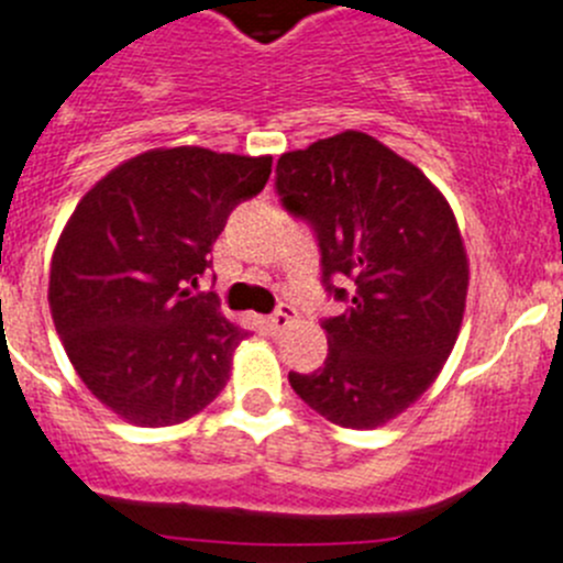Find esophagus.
Instances as JSON below:
<instances>
[{
    "instance_id": "esophagus-1",
    "label": "esophagus",
    "mask_w": 563,
    "mask_h": 563,
    "mask_svg": "<svg viewBox=\"0 0 563 563\" xmlns=\"http://www.w3.org/2000/svg\"><path fill=\"white\" fill-rule=\"evenodd\" d=\"M294 319H297V313H294L291 306H280L275 313H272L269 319H266V324H269L275 333H283V330H288L294 324Z\"/></svg>"
}]
</instances>
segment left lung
Returning <instances> with one entry per match:
<instances>
[{"instance_id": "left-lung-1", "label": "left lung", "mask_w": 563, "mask_h": 563, "mask_svg": "<svg viewBox=\"0 0 563 563\" xmlns=\"http://www.w3.org/2000/svg\"><path fill=\"white\" fill-rule=\"evenodd\" d=\"M277 191L317 230L324 283L350 308L324 319L328 358L288 383L339 428L372 430L428 391L464 322L470 257L444 194L386 144L358 130L283 152Z\"/></svg>"}]
</instances>
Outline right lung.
Masks as SVG:
<instances>
[{
	"mask_svg": "<svg viewBox=\"0 0 563 563\" xmlns=\"http://www.w3.org/2000/svg\"><path fill=\"white\" fill-rule=\"evenodd\" d=\"M272 155L205 146L141 152L77 202L49 264V311L88 391L124 422L180 424L228 386L241 324L194 294L230 210Z\"/></svg>",
	"mask_w": 563,
	"mask_h": 563,
	"instance_id": "add662e5",
	"label": "right lung"
}]
</instances>
